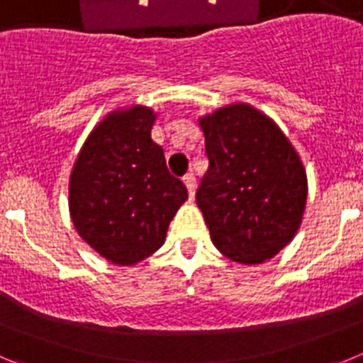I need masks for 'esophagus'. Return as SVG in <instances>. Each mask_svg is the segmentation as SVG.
<instances>
[{"label": "esophagus", "mask_w": 363, "mask_h": 363, "mask_svg": "<svg viewBox=\"0 0 363 363\" xmlns=\"http://www.w3.org/2000/svg\"><path fill=\"white\" fill-rule=\"evenodd\" d=\"M184 184L189 191V196L194 198V192H196V178H194V174H191V172H189V174H185Z\"/></svg>", "instance_id": "34e87169"}]
</instances>
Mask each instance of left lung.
Wrapping results in <instances>:
<instances>
[{"instance_id": "1", "label": "left lung", "mask_w": 363, "mask_h": 363, "mask_svg": "<svg viewBox=\"0 0 363 363\" xmlns=\"http://www.w3.org/2000/svg\"><path fill=\"white\" fill-rule=\"evenodd\" d=\"M198 123L209 169L196 203L211 240L233 262L264 264L300 229L307 201L303 163L280 127L251 105H225Z\"/></svg>"}]
</instances>
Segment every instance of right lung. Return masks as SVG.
I'll list each match as a JSON object with an SVG mask.
<instances>
[{"mask_svg":"<svg viewBox=\"0 0 363 363\" xmlns=\"http://www.w3.org/2000/svg\"><path fill=\"white\" fill-rule=\"evenodd\" d=\"M156 112L143 105L108 112L86 136L69 182V211L79 238L116 265H136L163 245L187 200L152 142Z\"/></svg>","mask_w":363,"mask_h":363,"instance_id":"obj_1","label":"right lung"}]
</instances>
